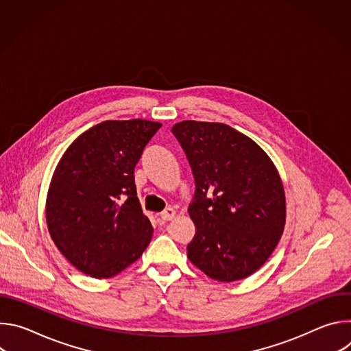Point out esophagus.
<instances>
[{"label":"esophagus","mask_w":351,"mask_h":351,"mask_svg":"<svg viewBox=\"0 0 351 351\" xmlns=\"http://www.w3.org/2000/svg\"><path fill=\"white\" fill-rule=\"evenodd\" d=\"M175 215H176V211H175L173 208H167V210H164V211L161 213V218H162L164 221H171V219L175 218Z\"/></svg>","instance_id":"obj_1"}]
</instances>
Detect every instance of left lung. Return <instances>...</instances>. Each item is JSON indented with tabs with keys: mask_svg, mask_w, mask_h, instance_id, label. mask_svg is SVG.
Segmentation results:
<instances>
[{
	"mask_svg": "<svg viewBox=\"0 0 351 351\" xmlns=\"http://www.w3.org/2000/svg\"><path fill=\"white\" fill-rule=\"evenodd\" d=\"M172 133L195 182L187 210L195 234L187 258L219 282L250 276L285 229L286 197L276 167L254 140L225 123L182 121Z\"/></svg>",
	"mask_w": 351,
	"mask_h": 351,
	"instance_id": "1",
	"label": "left lung"
}]
</instances>
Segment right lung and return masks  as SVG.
Returning a JSON list of instances; mask_svg holds the SVG:
<instances>
[{
  "mask_svg": "<svg viewBox=\"0 0 351 351\" xmlns=\"http://www.w3.org/2000/svg\"><path fill=\"white\" fill-rule=\"evenodd\" d=\"M161 126L145 119L104 121L82 133L60 160L47 193V228L80 272L97 279L115 276L152 240L134 167Z\"/></svg>",
  "mask_w": 351,
  "mask_h": 351,
  "instance_id": "add662e5",
  "label": "right lung"
}]
</instances>
